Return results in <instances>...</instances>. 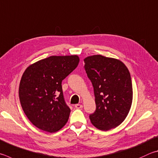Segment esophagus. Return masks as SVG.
<instances>
[{"label": "esophagus", "mask_w": 158, "mask_h": 158, "mask_svg": "<svg viewBox=\"0 0 158 158\" xmlns=\"http://www.w3.org/2000/svg\"><path fill=\"white\" fill-rule=\"evenodd\" d=\"M74 107H75L77 109H80L83 108V106L81 104H76L75 106H74Z\"/></svg>", "instance_id": "obj_1"}]
</instances>
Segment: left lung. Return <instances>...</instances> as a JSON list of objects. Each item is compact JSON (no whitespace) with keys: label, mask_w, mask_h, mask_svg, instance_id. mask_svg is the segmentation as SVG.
<instances>
[{"label":"left lung","mask_w":158,"mask_h":158,"mask_svg":"<svg viewBox=\"0 0 158 158\" xmlns=\"http://www.w3.org/2000/svg\"><path fill=\"white\" fill-rule=\"evenodd\" d=\"M85 70L94 88L96 110L90 114L92 124L102 131L124 122L133 101L131 74L119 59L99 54L84 59Z\"/></svg>","instance_id":"1"}]
</instances>
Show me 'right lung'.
Here are the masks:
<instances>
[{
	"label": "right lung",
	"mask_w": 158,
	"mask_h": 158,
	"mask_svg": "<svg viewBox=\"0 0 158 158\" xmlns=\"http://www.w3.org/2000/svg\"><path fill=\"white\" fill-rule=\"evenodd\" d=\"M77 55L51 56L28 66L19 85V99L27 118L41 130L58 131L66 124L70 108L61 82L77 67Z\"/></svg>",
	"instance_id": "1"
}]
</instances>
